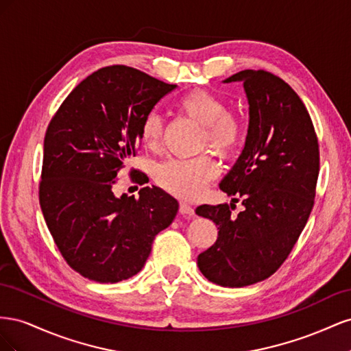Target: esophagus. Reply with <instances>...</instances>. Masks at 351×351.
I'll return each mask as SVG.
<instances>
[{
  "instance_id": "34e87169",
  "label": "esophagus",
  "mask_w": 351,
  "mask_h": 351,
  "mask_svg": "<svg viewBox=\"0 0 351 351\" xmlns=\"http://www.w3.org/2000/svg\"><path fill=\"white\" fill-rule=\"evenodd\" d=\"M180 214L186 218H192L195 215V209L189 204H186V202H182V204H180Z\"/></svg>"
}]
</instances>
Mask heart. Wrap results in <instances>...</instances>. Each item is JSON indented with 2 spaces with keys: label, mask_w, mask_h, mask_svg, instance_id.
<instances>
[{
  "label": "heart",
  "mask_w": 351,
  "mask_h": 351,
  "mask_svg": "<svg viewBox=\"0 0 351 351\" xmlns=\"http://www.w3.org/2000/svg\"><path fill=\"white\" fill-rule=\"evenodd\" d=\"M178 111L202 125V146L209 145L221 155H231L244 139V121L227 110L226 99L205 90H190L177 101ZM162 120L156 112H147L139 124V139L147 151L161 145ZM218 176V167L208 156L193 159H168L155 169V183L165 192L183 199L197 197L205 186Z\"/></svg>",
  "instance_id": "heart-1"
}]
</instances>
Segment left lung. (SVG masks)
Here are the masks:
<instances>
[{"instance_id": "8db88e82", "label": "left lung", "mask_w": 351, "mask_h": 351, "mask_svg": "<svg viewBox=\"0 0 351 351\" xmlns=\"http://www.w3.org/2000/svg\"><path fill=\"white\" fill-rule=\"evenodd\" d=\"M230 82H243L249 130L219 189L244 209L234 217L227 204L196 208L218 226V239L199 254L197 267L210 282L237 289L267 280L289 258L313 208L319 145L289 83L265 70H243Z\"/></svg>"}]
</instances>
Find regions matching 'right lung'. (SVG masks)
<instances>
[{
	"instance_id": "right-lung-1",
	"label": "right lung",
	"mask_w": 351,
	"mask_h": 351,
	"mask_svg": "<svg viewBox=\"0 0 351 351\" xmlns=\"http://www.w3.org/2000/svg\"><path fill=\"white\" fill-rule=\"evenodd\" d=\"M174 89L132 67H104L52 117L39 204L62 258L84 278L114 284L133 277L177 215L178 202L159 187H142L139 199L112 192L117 173L141 145V120ZM134 173L143 184L145 174Z\"/></svg>"
}]
</instances>
